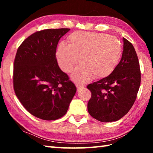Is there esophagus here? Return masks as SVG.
Here are the masks:
<instances>
[{
    "instance_id": "1",
    "label": "esophagus",
    "mask_w": 153,
    "mask_h": 153,
    "mask_svg": "<svg viewBox=\"0 0 153 153\" xmlns=\"http://www.w3.org/2000/svg\"><path fill=\"white\" fill-rule=\"evenodd\" d=\"M76 87H77V91H80V90H82V89H84V86H82V85H76Z\"/></svg>"
}]
</instances>
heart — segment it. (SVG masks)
<instances>
[{
	"label": "heart",
	"mask_w": 153,
	"mask_h": 153,
	"mask_svg": "<svg viewBox=\"0 0 153 153\" xmlns=\"http://www.w3.org/2000/svg\"><path fill=\"white\" fill-rule=\"evenodd\" d=\"M69 45L61 42L56 50L59 67L70 73L78 63L72 75L74 81L84 83L94 76L104 78L117 68L122 55V45L118 38L107 33L76 31L67 38Z\"/></svg>",
	"instance_id": "heart-1"
}]
</instances>
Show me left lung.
<instances>
[{
  "instance_id": "1",
  "label": "left lung",
  "mask_w": 153,
  "mask_h": 153,
  "mask_svg": "<svg viewBox=\"0 0 153 153\" xmlns=\"http://www.w3.org/2000/svg\"><path fill=\"white\" fill-rule=\"evenodd\" d=\"M122 56L110 76L87 86L91 92L88 111L101 122L120 120L128 113L136 99L141 82V73L134 46L123 38Z\"/></svg>"
}]
</instances>
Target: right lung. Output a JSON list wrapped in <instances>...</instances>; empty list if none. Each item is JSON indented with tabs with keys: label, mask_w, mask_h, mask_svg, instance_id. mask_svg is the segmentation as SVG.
Returning a JSON list of instances; mask_svg holds the SVG:
<instances>
[{
	"label": "right lung",
	"mask_w": 153,
	"mask_h": 153,
	"mask_svg": "<svg viewBox=\"0 0 153 153\" xmlns=\"http://www.w3.org/2000/svg\"><path fill=\"white\" fill-rule=\"evenodd\" d=\"M69 28L38 31L17 49L13 64V88L28 112L44 120L65 115L76 87L61 70L56 50Z\"/></svg>",
	"instance_id": "obj_1"
}]
</instances>
